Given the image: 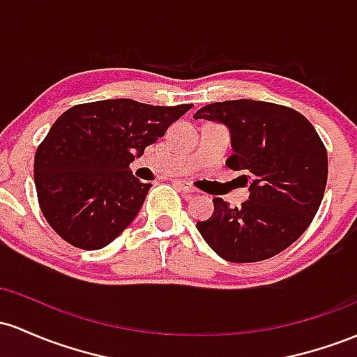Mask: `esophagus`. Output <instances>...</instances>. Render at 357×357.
Wrapping results in <instances>:
<instances>
[{"label": "esophagus", "instance_id": "obj_1", "mask_svg": "<svg viewBox=\"0 0 357 357\" xmlns=\"http://www.w3.org/2000/svg\"><path fill=\"white\" fill-rule=\"evenodd\" d=\"M176 186H178L181 191H185V193H190V195L197 193V190H195V188L186 181H178V183H176Z\"/></svg>", "mask_w": 357, "mask_h": 357}]
</instances>
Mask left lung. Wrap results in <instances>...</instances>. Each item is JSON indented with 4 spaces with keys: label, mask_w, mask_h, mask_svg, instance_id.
Masks as SVG:
<instances>
[{
    "label": "left lung",
    "mask_w": 357,
    "mask_h": 357,
    "mask_svg": "<svg viewBox=\"0 0 357 357\" xmlns=\"http://www.w3.org/2000/svg\"><path fill=\"white\" fill-rule=\"evenodd\" d=\"M195 120L225 125L249 199L241 208L215 198L213 215L197 229L222 259L257 262L284 250L307 230L322 203L327 151L313 125L295 109L254 100L199 108Z\"/></svg>",
    "instance_id": "8db88e82"
}]
</instances>
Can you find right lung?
I'll list each match as a JSON object with an SVG mask.
<instances>
[{
    "label": "right lung",
    "instance_id": "right-lung-1",
    "mask_svg": "<svg viewBox=\"0 0 357 357\" xmlns=\"http://www.w3.org/2000/svg\"><path fill=\"white\" fill-rule=\"evenodd\" d=\"M190 108L120 98L62 113L33 164L38 203L49 225L79 249L96 250L115 241L134 222L152 186L132 174L130 162Z\"/></svg>",
    "mask_w": 357,
    "mask_h": 357
}]
</instances>
